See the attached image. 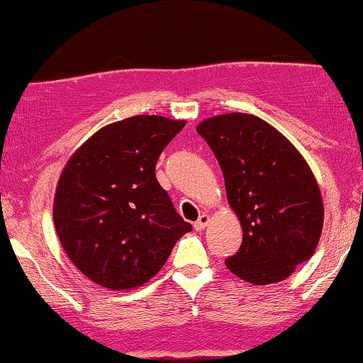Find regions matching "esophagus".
<instances>
[{"mask_svg": "<svg viewBox=\"0 0 363 363\" xmlns=\"http://www.w3.org/2000/svg\"><path fill=\"white\" fill-rule=\"evenodd\" d=\"M208 225H209V216L208 215H201L199 220L194 223V228L198 230V231H201V230L206 228Z\"/></svg>", "mask_w": 363, "mask_h": 363, "instance_id": "esophagus-1", "label": "esophagus"}]
</instances>
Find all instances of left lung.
Here are the masks:
<instances>
[{"label":"left lung","mask_w":363,"mask_h":363,"mask_svg":"<svg viewBox=\"0 0 363 363\" xmlns=\"http://www.w3.org/2000/svg\"><path fill=\"white\" fill-rule=\"evenodd\" d=\"M225 177L226 198L243 230L225 260L235 276L267 286L311 259L323 230V198L313 170L279 130L248 113L198 125Z\"/></svg>","instance_id":"left-lung-1"}]
</instances>
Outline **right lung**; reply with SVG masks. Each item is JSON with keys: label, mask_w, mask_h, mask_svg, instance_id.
Wrapping results in <instances>:
<instances>
[{"label": "right lung", "mask_w": 363, "mask_h": 363, "mask_svg": "<svg viewBox=\"0 0 363 363\" xmlns=\"http://www.w3.org/2000/svg\"><path fill=\"white\" fill-rule=\"evenodd\" d=\"M184 120L138 115L103 126L67 160L54 196L57 237L82 274L108 289L142 286L193 230L155 177Z\"/></svg>", "instance_id": "right-lung-1"}]
</instances>
